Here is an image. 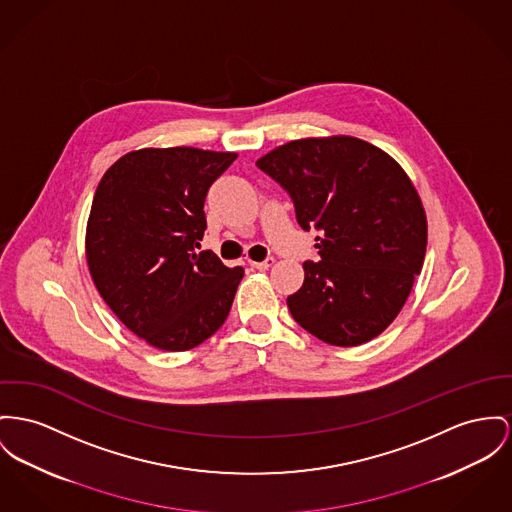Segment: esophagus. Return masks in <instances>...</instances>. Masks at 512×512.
<instances>
[{
  "mask_svg": "<svg viewBox=\"0 0 512 512\" xmlns=\"http://www.w3.org/2000/svg\"><path fill=\"white\" fill-rule=\"evenodd\" d=\"M250 266L256 268V270H268V268H272L273 266V258H268V260H264V262H250Z\"/></svg>",
  "mask_w": 512,
  "mask_h": 512,
  "instance_id": "esophagus-1",
  "label": "esophagus"
}]
</instances>
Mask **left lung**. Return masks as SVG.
Returning <instances> with one entry per match:
<instances>
[{
  "instance_id": "left-lung-1",
  "label": "left lung",
  "mask_w": 512,
  "mask_h": 512,
  "mask_svg": "<svg viewBox=\"0 0 512 512\" xmlns=\"http://www.w3.org/2000/svg\"><path fill=\"white\" fill-rule=\"evenodd\" d=\"M291 196L299 225L320 231L318 262L287 297L318 340L353 347L382 334L408 301L427 248V217L408 174L351 136L307 137L256 161Z\"/></svg>"
}]
</instances>
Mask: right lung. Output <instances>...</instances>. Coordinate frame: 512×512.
<instances>
[{
	"label": "right lung",
	"instance_id": "right-lung-1",
	"mask_svg": "<svg viewBox=\"0 0 512 512\" xmlns=\"http://www.w3.org/2000/svg\"><path fill=\"white\" fill-rule=\"evenodd\" d=\"M237 153L196 147L120 157L95 192L85 254L110 310L141 340L186 351L229 316L242 268L202 250L205 196Z\"/></svg>",
	"mask_w": 512,
	"mask_h": 512
}]
</instances>
